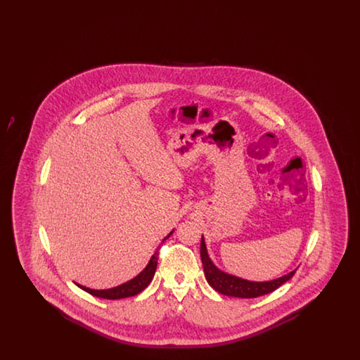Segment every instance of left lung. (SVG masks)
Instances as JSON below:
<instances>
[{
  "mask_svg": "<svg viewBox=\"0 0 360 360\" xmlns=\"http://www.w3.org/2000/svg\"><path fill=\"white\" fill-rule=\"evenodd\" d=\"M201 260L204 266L207 283L219 292L229 297H239V298H257L260 295L269 294L271 291L276 290L281 285L288 282L297 270H292L289 274L279 276L273 281H264V282H255V281H247L239 278L236 275L224 273L220 269L214 266L212 259L207 255L205 239L201 238Z\"/></svg>",
  "mask_w": 360,
  "mask_h": 360,
  "instance_id": "obj_1",
  "label": "left lung"
}]
</instances>
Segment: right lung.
<instances>
[{
  "instance_id": "add662e5",
  "label": "right lung",
  "mask_w": 360,
  "mask_h": 360,
  "mask_svg": "<svg viewBox=\"0 0 360 360\" xmlns=\"http://www.w3.org/2000/svg\"><path fill=\"white\" fill-rule=\"evenodd\" d=\"M172 232H174V229L165 239L162 240V243L165 240L169 239L170 235H172ZM158 250L155 251V254L150 259L148 264L146 266V269L140 274L136 275L134 279L122 283L120 286L106 289V290H93V289H89V288L82 286V285H78V283H77V286L81 288L82 290L87 291L89 294H91L94 297H100V298H105V300H120V298H127V297H134V295H136L139 292L144 290L150 285V282L153 281L155 270H156V266H158V257H159Z\"/></svg>"
}]
</instances>
